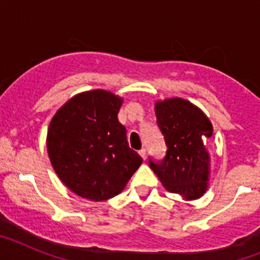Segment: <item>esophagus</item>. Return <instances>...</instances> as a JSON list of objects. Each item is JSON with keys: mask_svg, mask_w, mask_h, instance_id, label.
<instances>
[{"mask_svg": "<svg viewBox=\"0 0 260 260\" xmlns=\"http://www.w3.org/2000/svg\"><path fill=\"white\" fill-rule=\"evenodd\" d=\"M139 155L142 156V158H143V160H146L147 152H146V150H144V148H142V150H139Z\"/></svg>", "mask_w": 260, "mask_h": 260, "instance_id": "34e87169", "label": "esophagus"}]
</instances>
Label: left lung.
I'll use <instances>...</instances> for the list:
<instances>
[{
    "instance_id": "obj_1",
    "label": "left lung",
    "mask_w": 260,
    "mask_h": 260,
    "mask_svg": "<svg viewBox=\"0 0 260 260\" xmlns=\"http://www.w3.org/2000/svg\"><path fill=\"white\" fill-rule=\"evenodd\" d=\"M155 113L168 150L161 162L150 158L151 169L169 192L182 195L186 201L201 198L210 181L206 141L213 133L212 123L203 110L181 98L156 102Z\"/></svg>"
}]
</instances>
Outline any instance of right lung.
I'll return each mask as SVG.
<instances>
[{
  "mask_svg": "<svg viewBox=\"0 0 260 260\" xmlns=\"http://www.w3.org/2000/svg\"><path fill=\"white\" fill-rule=\"evenodd\" d=\"M123 99L105 89L80 92L62 105L48 127L47 150L59 180L93 202L113 198L142 164L118 121Z\"/></svg>",
  "mask_w": 260,
  "mask_h": 260,
  "instance_id": "1",
  "label": "right lung"
}]
</instances>
